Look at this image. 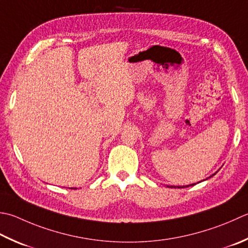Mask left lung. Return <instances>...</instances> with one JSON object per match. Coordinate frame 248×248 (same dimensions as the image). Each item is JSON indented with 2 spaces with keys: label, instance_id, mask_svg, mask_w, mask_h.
I'll return each instance as SVG.
<instances>
[{
  "label": "left lung",
  "instance_id": "8db88e82",
  "mask_svg": "<svg viewBox=\"0 0 248 248\" xmlns=\"http://www.w3.org/2000/svg\"><path fill=\"white\" fill-rule=\"evenodd\" d=\"M213 176V175H212ZM193 185H196V184H192V185H187V186H170V188H186V187H189V186H193ZM169 187V186H168Z\"/></svg>",
  "mask_w": 248,
  "mask_h": 248
}]
</instances>
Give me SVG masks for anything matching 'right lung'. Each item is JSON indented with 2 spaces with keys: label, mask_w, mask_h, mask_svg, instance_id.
I'll list each match as a JSON object with an SVG mask.
<instances>
[{
  "label": "right lung",
  "mask_w": 248,
  "mask_h": 248,
  "mask_svg": "<svg viewBox=\"0 0 248 248\" xmlns=\"http://www.w3.org/2000/svg\"><path fill=\"white\" fill-rule=\"evenodd\" d=\"M71 189H73V188H71Z\"/></svg>",
  "instance_id": "add662e5"
}]
</instances>
